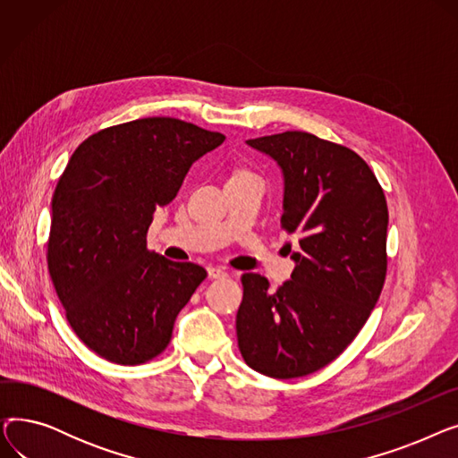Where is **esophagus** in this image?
<instances>
[{"label": "esophagus", "mask_w": 458, "mask_h": 458, "mask_svg": "<svg viewBox=\"0 0 458 458\" xmlns=\"http://www.w3.org/2000/svg\"><path fill=\"white\" fill-rule=\"evenodd\" d=\"M208 275H209V278H225V276H226V271H225L223 267L209 266V267H208Z\"/></svg>", "instance_id": "1"}]
</instances>
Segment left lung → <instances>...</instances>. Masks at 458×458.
<instances>
[{"instance_id":"1","label":"left lung","mask_w":458,"mask_h":458,"mask_svg":"<svg viewBox=\"0 0 458 458\" xmlns=\"http://www.w3.org/2000/svg\"><path fill=\"white\" fill-rule=\"evenodd\" d=\"M284 176L282 228L299 237L292 280L276 292L245 273L237 345L247 366L273 378L314 373L362 330L386 278L388 206L369 165L306 131L249 139Z\"/></svg>"}]
</instances>
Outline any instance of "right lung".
I'll list each match as a JSON object with an SVG mask.
<instances>
[{
  "instance_id": "1",
  "label": "right lung",
  "mask_w": 458,
  "mask_h": 458,
  "mask_svg": "<svg viewBox=\"0 0 458 458\" xmlns=\"http://www.w3.org/2000/svg\"><path fill=\"white\" fill-rule=\"evenodd\" d=\"M225 135L171 116L139 118L85 139L52 199L47 269L78 338L114 364L156 358L206 269L147 249L154 213Z\"/></svg>"
}]
</instances>
